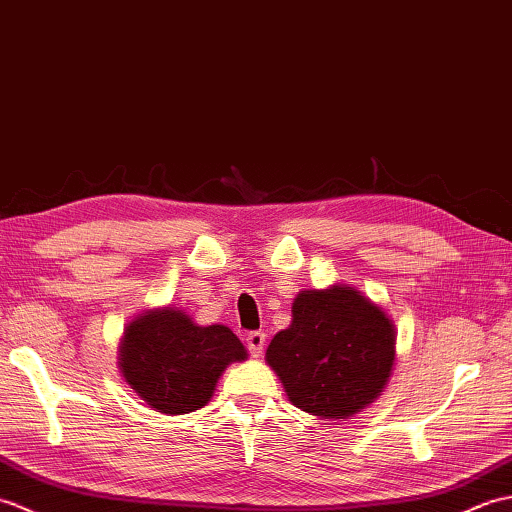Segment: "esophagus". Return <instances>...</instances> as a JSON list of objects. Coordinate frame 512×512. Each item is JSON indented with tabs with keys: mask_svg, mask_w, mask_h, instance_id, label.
Instances as JSON below:
<instances>
[{
	"mask_svg": "<svg viewBox=\"0 0 512 512\" xmlns=\"http://www.w3.org/2000/svg\"><path fill=\"white\" fill-rule=\"evenodd\" d=\"M247 348H249V352H252V357H260L263 355V350H265V333H260V331H252L247 335Z\"/></svg>",
	"mask_w": 512,
	"mask_h": 512,
	"instance_id": "esophagus-1",
	"label": "esophagus"
}]
</instances>
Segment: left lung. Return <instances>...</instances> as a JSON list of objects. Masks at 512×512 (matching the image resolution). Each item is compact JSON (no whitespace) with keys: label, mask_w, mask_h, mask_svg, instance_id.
Listing matches in <instances>:
<instances>
[{"label":"left lung","mask_w":512,"mask_h":512,"mask_svg":"<svg viewBox=\"0 0 512 512\" xmlns=\"http://www.w3.org/2000/svg\"><path fill=\"white\" fill-rule=\"evenodd\" d=\"M394 359L392 317L342 282L295 295L291 324L276 333L265 355L287 399L322 420L352 418L377 401Z\"/></svg>","instance_id":"obj_1"}]
</instances>
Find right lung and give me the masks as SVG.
<instances>
[{"label":"right lung","instance_id":"obj_1","mask_svg":"<svg viewBox=\"0 0 512 512\" xmlns=\"http://www.w3.org/2000/svg\"><path fill=\"white\" fill-rule=\"evenodd\" d=\"M247 359L232 328L201 326L179 306H157L124 326L118 368L129 388L162 414H190L206 405L230 363Z\"/></svg>","mask_w":512,"mask_h":512}]
</instances>
